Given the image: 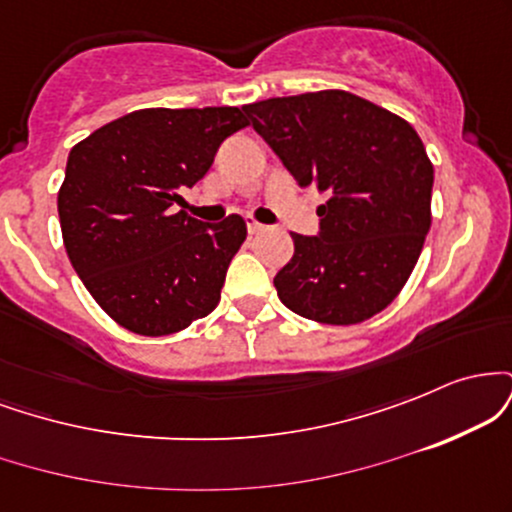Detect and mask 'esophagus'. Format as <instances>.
I'll return each mask as SVG.
<instances>
[{"mask_svg":"<svg viewBox=\"0 0 512 512\" xmlns=\"http://www.w3.org/2000/svg\"><path fill=\"white\" fill-rule=\"evenodd\" d=\"M264 228H267L264 223L255 221V219H248V233H250V236H257V233H262Z\"/></svg>","mask_w":512,"mask_h":512,"instance_id":"1","label":"esophagus"}]
</instances>
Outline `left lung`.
Listing matches in <instances>:
<instances>
[{
    "instance_id": "8db88e82",
    "label": "left lung",
    "mask_w": 512,
    "mask_h": 512,
    "mask_svg": "<svg viewBox=\"0 0 512 512\" xmlns=\"http://www.w3.org/2000/svg\"><path fill=\"white\" fill-rule=\"evenodd\" d=\"M245 113L298 185L327 197L317 236H291V262L274 276L281 303L325 325L380 313L431 228L433 166L416 129L349 91L267 98Z\"/></svg>"
}]
</instances>
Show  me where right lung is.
I'll use <instances>...</instances> for the list:
<instances>
[{
  "mask_svg": "<svg viewBox=\"0 0 512 512\" xmlns=\"http://www.w3.org/2000/svg\"><path fill=\"white\" fill-rule=\"evenodd\" d=\"M248 125L238 108H146L69 151L57 195L74 272L117 325L144 337L185 330L219 305L243 216L202 223L178 207L221 142Z\"/></svg>",
  "mask_w": 512,
  "mask_h": 512,
  "instance_id": "right-lung-1",
  "label": "right lung"
}]
</instances>
